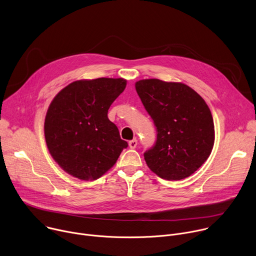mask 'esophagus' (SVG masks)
<instances>
[{
	"label": "esophagus",
	"mask_w": 256,
	"mask_h": 256,
	"mask_svg": "<svg viewBox=\"0 0 256 256\" xmlns=\"http://www.w3.org/2000/svg\"><path fill=\"white\" fill-rule=\"evenodd\" d=\"M136 144H138V140H136V138H134V140H132L128 142V146H130V149L136 148Z\"/></svg>",
	"instance_id": "1"
}]
</instances>
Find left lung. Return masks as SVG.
Here are the masks:
<instances>
[{
    "label": "left lung",
    "mask_w": 256,
    "mask_h": 256,
    "mask_svg": "<svg viewBox=\"0 0 256 256\" xmlns=\"http://www.w3.org/2000/svg\"><path fill=\"white\" fill-rule=\"evenodd\" d=\"M136 90L157 132L153 147L144 153L148 167L166 180L190 176L206 161L214 146L208 106L182 83L140 80Z\"/></svg>",
    "instance_id": "left-lung-1"
}]
</instances>
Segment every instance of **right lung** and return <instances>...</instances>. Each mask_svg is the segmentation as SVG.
Listing matches in <instances>:
<instances>
[{"label":"right lung","mask_w":256,"mask_h":256,"mask_svg":"<svg viewBox=\"0 0 256 256\" xmlns=\"http://www.w3.org/2000/svg\"><path fill=\"white\" fill-rule=\"evenodd\" d=\"M126 86L122 78L81 80L54 98L46 116L44 136L50 155L66 172L82 180L97 179L128 148L107 116Z\"/></svg>","instance_id":"add662e5"}]
</instances>
